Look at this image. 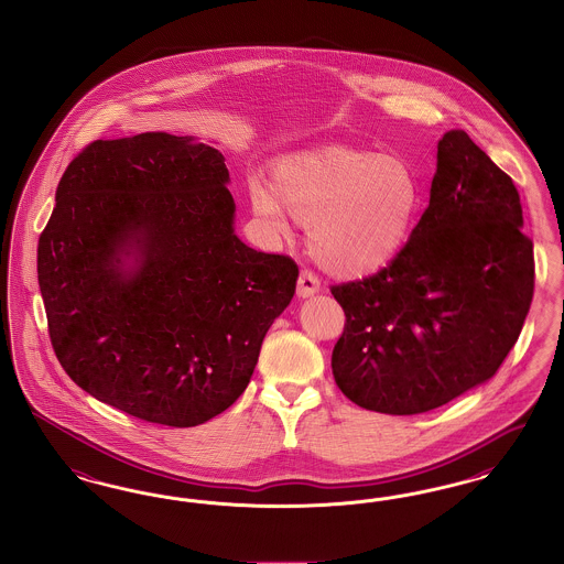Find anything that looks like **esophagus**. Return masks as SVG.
<instances>
[{
    "mask_svg": "<svg viewBox=\"0 0 564 564\" xmlns=\"http://www.w3.org/2000/svg\"><path fill=\"white\" fill-rule=\"evenodd\" d=\"M319 291L318 275L314 271L303 270L299 275V282H296V294L299 296H312L314 293Z\"/></svg>",
    "mask_w": 564,
    "mask_h": 564,
    "instance_id": "1",
    "label": "esophagus"
}]
</instances>
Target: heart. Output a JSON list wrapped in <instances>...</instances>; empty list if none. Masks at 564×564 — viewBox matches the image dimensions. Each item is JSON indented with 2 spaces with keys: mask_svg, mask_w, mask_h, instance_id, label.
<instances>
[{
  "mask_svg": "<svg viewBox=\"0 0 564 564\" xmlns=\"http://www.w3.org/2000/svg\"><path fill=\"white\" fill-rule=\"evenodd\" d=\"M248 199L271 234L289 227L282 206L310 225L307 246L324 270L362 278L390 265L409 242L421 185L400 155L326 145L282 158L271 189L252 181Z\"/></svg>",
  "mask_w": 564,
  "mask_h": 564,
  "instance_id": "obj_1",
  "label": "heart"
}]
</instances>
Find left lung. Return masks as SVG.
I'll return each mask as SVG.
<instances>
[{"mask_svg": "<svg viewBox=\"0 0 564 564\" xmlns=\"http://www.w3.org/2000/svg\"><path fill=\"white\" fill-rule=\"evenodd\" d=\"M533 289V242L512 178L464 130H451L438 141L430 206L400 254L330 286L345 312L335 381L367 411L438 409L499 370Z\"/></svg>", "mask_w": 564, "mask_h": 564, "instance_id": "obj_1", "label": "left lung"}]
</instances>
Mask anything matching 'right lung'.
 I'll use <instances>...</instances> for the list:
<instances>
[{"instance_id":"1","label":"right lung","mask_w":564,"mask_h":564,"mask_svg":"<svg viewBox=\"0 0 564 564\" xmlns=\"http://www.w3.org/2000/svg\"><path fill=\"white\" fill-rule=\"evenodd\" d=\"M227 183L219 149L166 132L98 139L72 160L37 280L54 354L84 392L171 427L242 395L299 268L234 234Z\"/></svg>"}]
</instances>
